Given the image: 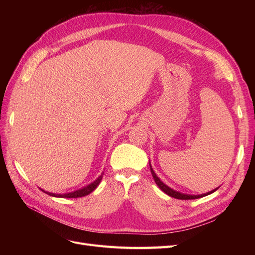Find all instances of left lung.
Returning <instances> with one entry per match:
<instances>
[{
	"instance_id": "1",
	"label": "left lung",
	"mask_w": 255,
	"mask_h": 255,
	"mask_svg": "<svg viewBox=\"0 0 255 255\" xmlns=\"http://www.w3.org/2000/svg\"><path fill=\"white\" fill-rule=\"evenodd\" d=\"M150 168H151V173H152V176H153V179H154V181H155V183L157 184V186L163 190L165 194H167L168 196H170V197H172V198H175V199H181V200H192V199H199V198H201V197H204V196H206V195H210V194H212V192H214L215 190H212V191H210V192H207V194H204V195H199V196H190V195H184V194H181V192H177V191H175V190H173V189H171L170 187H168L167 185H165L163 182H161L159 179H158V176L155 174V172L153 171V169H152V167H151V165H150Z\"/></svg>"
}]
</instances>
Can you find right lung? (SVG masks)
<instances>
[{"label": "right lung", "mask_w": 255, "mask_h": 255, "mask_svg": "<svg viewBox=\"0 0 255 255\" xmlns=\"http://www.w3.org/2000/svg\"><path fill=\"white\" fill-rule=\"evenodd\" d=\"M102 177H103V175L101 174L94 183H91L90 185H88V186L84 187V188H82V189H79V190H75V191H73V192H69V194H65V195L52 194V192H48V191H44V190H42V191H44L45 194H48V195L53 196V197H59V198H60V197H61V198H81V197L87 196V195L90 194V192L94 191V190L98 187V185L100 184V182H101Z\"/></svg>", "instance_id": "add662e5"}]
</instances>
